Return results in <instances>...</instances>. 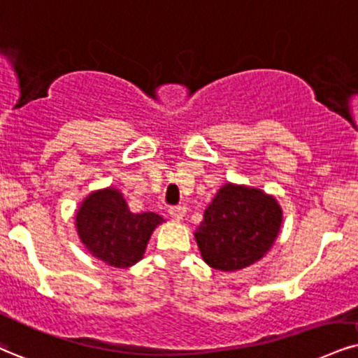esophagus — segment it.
I'll use <instances>...</instances> for the list:
<instances>
[{"mask_svg": "<svg viewBox=\"0 0 358 358\" xmlns=\"http://www.w3.org/2000/svg\"><path fill=\"white\" fill-rule=\"evenodd\" d=\"M169 214H171L172 219L180 220L184 217V215H186V207H184V206H171L169 207Z\"/></svg>", "mask_w": 358, "mask_h": 358, "instance_id": "esophagus-1", "label": "esophagus"}]
</instances>
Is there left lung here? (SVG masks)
Here are the masks:
<instances>
[{"label": "left lung", "instance_id": "1", "mask_svg": "<svg viewBox=\"0 0 358 358\" xmlns=\"http://www.w3.org/2000/svg\"><path fill=\"white\" fill-rule=\"evenodd\" d=\"M282 224V210L259 189L226 184L204 213L196 236L202 259L215 271L252 266L271 249Z\"/></svg>", "mask_w": 358, "mask_h": 358}]
</instances>
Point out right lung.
<instances>
[{
	"instance_id": "obj_1",
	"label": "right lung",
	"mask_w": 358,
	"mask_h": 358,
	"mask_svg": "<svg viewBox=\"0 0 358 358\" xmlns=\"http://www.w3.org/2000/svg\"><path fill=\"white\" fill-rule=\"evenodd\" d=\"M161 215L132 214L121 192L104 189L86 197L76 214L78 234L90 252L113 267H131L143 257Z\"/></svg>"
}]
</instances>
